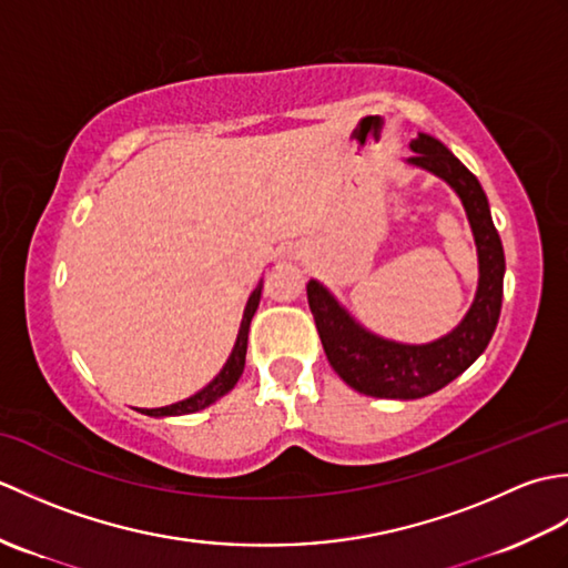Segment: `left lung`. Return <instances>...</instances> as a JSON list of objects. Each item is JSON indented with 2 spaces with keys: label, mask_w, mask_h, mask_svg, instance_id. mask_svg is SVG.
<instances>
[{
  "label": "left lung",
  "mask_w": 568,
  "mask_h": 568,
  "mask_svg": "<svg viewBox=\"0 0 568 568\" xmlns=\"http://www.w3.org/2000/svg\"><path fill=\"white\" fill-rule=\"evenodd\" d=\"M407 163L449 183L462 200L478 251V291L458 327L429 344H397L368 329L336 303L317 281L307 283V303L320 332L324 354L339 378L371 397L415 400L442 390L486 352L498 327L503 305L505 253L478 178L434 136L409 141Z\"/></svg>",
  "instance_id": "obj_1"
}]
</instances>
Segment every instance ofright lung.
<instances>
[{
	"mask_svg": "<svg viewBox=\"0 0 568 568\" xmlns=\"http://www.w3.org/2000/svg\"><path fill=\"white\" fill-rule=\"evenodd\" d=\"M261 291H263V281L256 285V291L251 293L246 310H244V320H241V327H239V336H236V344L232 348V356L226 358L224 368L220 371V376H216L210 385H204L200 393H195L187 400H180L173 405H165V407H153V409H139V413L149 415V417H175V415H190V413H197V409H204L207 405H212L214 400H220L222 395H226L229 390L234 388L236 381L241 378V373H244V364H246V344H248V327H251V320L256 315L258 303H261Z\"/></svg>",
	"mask_w": 568,
	"mask_h": 568,
	"instance_id": "1",
	"label": "right lung"
}]
</instances>
